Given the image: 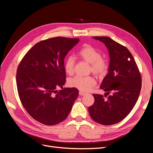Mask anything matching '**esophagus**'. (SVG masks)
<instances>
[{
  "label": "esophagus",
  "instance_id": "obj_1",
  "mask_svg": "<svg viewBox=\"0 0 153 153\" xmlns=\"http://www.w3.org/2000/svg\"><path fill=\"white\" fill-rule=\"evenodd\" d=\"M79 94H80V96H84V95L86 94V93H85V92H84L80 91V92H79Z\"/></svg>",
  "mask_w": 153,
  "mask_h": 153
}]
</instances>
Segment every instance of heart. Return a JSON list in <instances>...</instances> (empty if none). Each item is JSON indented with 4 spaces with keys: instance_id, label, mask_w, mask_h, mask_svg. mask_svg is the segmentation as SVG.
<instances>
[{
    "instance_id": "1",
    "label": "heart",
    "mask_w": 153,
    "mask_h": 153,
    "mask_svg": "<svg viewBox=\"0 0 153 153\" xmlns=\"http://www.w3.org/2000/svg\"><path fill=\"white\" fill-rule=\"evenodd\" d=\"M78 56L87 62L91 64L90 71L96 76H102L106 72L108 64L106 60L101 57V53L98 50L90 45H84L78 51ZM75 59L72 56L67 58L64 63V69L68 75H72L75 67ZM70 87L76 88L82 91L87 92L96 85V80L92 76H82L77 75L68 81Z\"/></svg>"
}]
</instances>
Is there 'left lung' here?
I'll use <instances>...</instances> for the list:
<instances>
[{
	"instance_id": "left-lung-1",
	"label": "left lung",
	"mask_w": 153,
	"mask_h": 153,
	"mask_svg": "<svg viewBox=\"0 0 153 153\" xmlns=\"http://www.w3.org/2000/svg\"><path fill=\"white\" fill-rule=\"evenodd\" d=\"M92 38L103 43L107 48L110 63L108 74L100 85L105 94H92L94 103L89 107V112L94 121L112 125L126 117L137 103L142 87L141 75L127 48L109 37Z\"/></svg>"
}]
</instances>
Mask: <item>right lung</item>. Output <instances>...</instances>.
Masks as SVG:
<instances>
[{
  "label": "right lung",
  "instance_id": "1",
  "mask_svg": "<svg viewBox=\"0 0 153 153\" xmlns=\"http://www.w3.org/2000/svg\"><path fill=\"white\" fill-rule=\"evenodd\" d=\"M78 38L56 37L36 43L22 59L16 71L21 102L30 116L52 126L65 119L78 96L76 88H63L64 58ZM61 87L62 90L56 89Z\"/></svg>",
  "mask_w": 153,
  "mask_h": 153
}]
</instances>
